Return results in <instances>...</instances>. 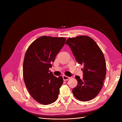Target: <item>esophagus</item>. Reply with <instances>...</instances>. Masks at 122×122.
I'll return each mask as SVG.
<instances>
[{
	"label": "esophagus",
	"mask_w": 122,
	"mask_h": 122,
	"mask_svg": "<svg viewBox=\"0 0 122 122\" xmlns=\"http://www.w3.org/2000/svg\"><path fill=\"white\" fill-rule=\"evenodd\" d=\"M62 78H63V79L64 81H66V80H68V79H70V77H68L66 75H63L62 76Z\"/></svg>",
	"instance_id": "obj_1"
}]
</instances>
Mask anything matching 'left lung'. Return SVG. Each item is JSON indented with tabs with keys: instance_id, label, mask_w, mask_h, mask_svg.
I'll list each match as a JSON object with an SVG mask.
<instances>
[{
	"instance_id": "obj_1",
	"label": "left lung",
	"mask_w": 122,
	"mask_h": 122,
	"mask_svg": "<svg viewBox=\"0 0 122 122\" xmlns=\"http://www.w3.org/2000/svg\"><path fill=\"white\" fill-rule=\"evenodd\" d=\"M66 44L71 48L76 61L84 66L83 78L75 76L78 84L73 88V94L80 101H90L97 96L103 86L106 73L104 55L95 41L88 36L69 38Z\"/></svg>"
}]
</instances>
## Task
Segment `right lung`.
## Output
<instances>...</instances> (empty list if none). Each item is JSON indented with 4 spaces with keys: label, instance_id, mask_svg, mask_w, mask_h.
Returning <instances> with one entry per match:
<instances>
[{
    "label": "right lung",
    "instance_id": "1",
    "mask_svg": "<svg viewBox=\"0 0 122 122\" xmlns=\"http://www.w3.org/2000/svg\"><path fill=\"white\" fill-rule=\"evenodd\" d=\"M66 39L42 36L29 46L23 61V77L29 94L43 105L54 102L63 83L62 76H54L52 67L56 55L64 46Z\"/></svg>",
    "mask_w": 122,
    "mask_h": 122
}]
</instances>
